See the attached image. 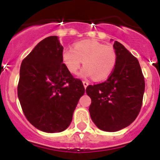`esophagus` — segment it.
I'll list each match as a JSON object with an SVG mask.
<instances>
[{"label":"esophagus","instance_id":"esophagus-1","mask_svg":"<svg viewBox=\"0 0 160 160\" xmlns=\"http://www.w3.org/2000/svg\"><path fill=\"white\" fill-rule=\"evenodd\" d=\"M82 83H83V86H84V88H86L88 86V84H89L87 81H83V82H82Z\"/></svg>","mask_w":160,"mask_h":160}]
</instances>
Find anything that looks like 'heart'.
<instances>
[{"label":"heart","mask_w":160,"mask_h":160,"mask_svg":"<svg viewBox=\"0 0 160 160\" xmlns=\"http://www.w3.org/2000/svg\"><path fill=\"white\" fill-rule=\"evenodd\" d=\"M62 58L68 71L76 74L83 62L81 72L83 78H92L98 81L107 78L112 73L117 62V53L111 45L94 40L77 42L73 48L64 49Z\"/></svg>","instance_id":"obj_1"}]
</instances>
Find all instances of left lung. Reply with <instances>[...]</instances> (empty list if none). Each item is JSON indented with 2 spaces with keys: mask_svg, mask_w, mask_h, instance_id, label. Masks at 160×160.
I'll return each instance as SVG.
<instances>
[{
  "mask_svg": "<svg viewBox=\"0 0 160 160\" xmlns=\"http://www.w3.org/2000/svg\"><path fill=\"white\" fill-rule=\"evenodd\" d=\"M117 62L107 81L89 85V112L99 129L117 132L128 127L140 112L145 88L144 78L138 59L124 46L115 41Z\"/></svg>",
  "mask_w": 160,
  "mask_h": 160,
  "instance_id": "1",
  "label": "left lung"
}]
</instances>
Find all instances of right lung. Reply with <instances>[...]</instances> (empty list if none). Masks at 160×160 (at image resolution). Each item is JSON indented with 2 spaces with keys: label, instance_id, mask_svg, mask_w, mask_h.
I'll list each match as a JSON object with an SVG mask.
<instances>
[{
  "label": "right lung",
  "instance_id": "right-lung-1",
  "mask_svg": "<svg viewBox=\"0 0 160 160\" xmlns=\"http://www.w3.org/2000/svg\"><path fill=\"white\" fill-rule=\"evenodd\" d=\"M63 47L57 36L43 39L22 61L17 95L27 119L46 133H59L71 123L85 92L62 58Z\"/></svg>",
  "mask_w": 160,
  "mask_h": 160
}]
</instances>
